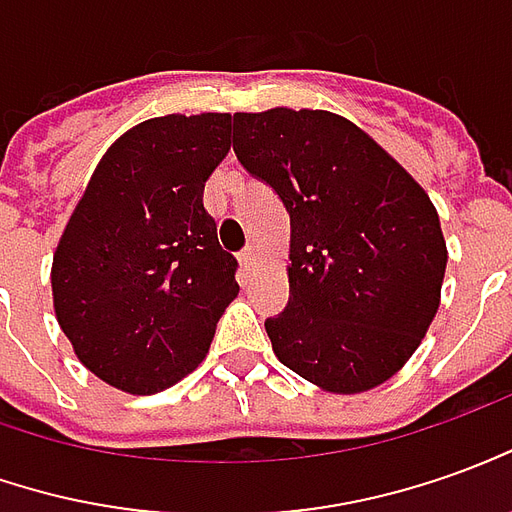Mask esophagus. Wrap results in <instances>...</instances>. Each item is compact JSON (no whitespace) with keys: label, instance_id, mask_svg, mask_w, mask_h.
I'll list each match as a JSON object with an SVG mask.
<instances>
[{"label":"esophagus","instance_id":"34e87169","mask_svg":"<svg viewBox=\"0 0 512 512\" xmlns=\"http://www.w3.org/2000/svg\"><path fill=\"white\" fill-rule=\"evenodd\" d=\"M239 264H242L245 273H250L259 264V250H256V245H248V248L239 253Z\"/></svg>","mask_w":512,"mask_h":512}]
</instances>
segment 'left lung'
Instances as JSON below:
<instances>
[{
  "label": "left lung",
  "instance_id": "left-lung-1",
  "mask_svg": "<svg viewBox=\"0 0 512 512\" xmlns=\"http://www.w3.org/2000/svg\"><path fill=\"white\" fill-rule=\"evenodd\" d=\"M234 153L290 214V303L264 323L278 362L326 393H368L418 351L449 250L424 186L351 119L234 114Z\"/></svg>",
  "mask_w": 512,
  "mask_h": 512
}]
</instances>
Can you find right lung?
I'll return each instance as SVG.
<instances>
[{"mask_svg":"<svg viewBox=\"0 0 512 512\" xmlns=\"http://www.w3.org/2000/svg\"><path fill=\"white\" fill-rule=\"evenodd\" d=\"M231 150V114H167L122 133L94 169L52 256V306L77 359L130 396L206 359L239 295L236 259L203 209Z\"/></svg>","mask_w":512,"mask_h":512,"instance_id":"obj_1","label":"right lung"}]
</instances>
